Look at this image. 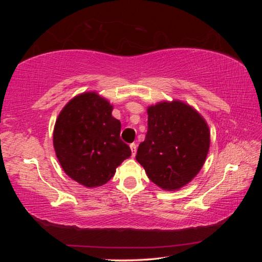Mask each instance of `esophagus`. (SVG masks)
<instances>
[{
	"label": "esophagus",
	"mask_w": 262,
	"mask_h": 262,
	"mask_svg": "<svg viewBox=\"0 0 262 262\" xmlns=\"http://www.w3.org/2000/svg\"><path fill=\"white\" fill-rule=\"evenodd\" d=\"M136 149H137L136 143H132V144H130V150H132V155H133V156H135Z\"/></svg>",
	"instance_id": "obj_1"
}]
</instances>
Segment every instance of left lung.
<instances>
[{
    "label": "left lung",
    "mask_w": 262,
    "mask_h": 262,
    "mask_svg": "<svg viewBox=\"0 0 262 262\" xmlns=\"http://www.w3.org/2000/svg\"><path fill=\"white\" fill-rule=\"evenodd\" d=\"M210 133L205 119L180 100L148 107V132L136 161L152 183L165 190L187 185L206 162Z\"/></svg>",
    "instance_id": "1"
}]
</instances>
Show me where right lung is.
Wrapping results in <instances>:
<instances>
[{
	"label": "right lung",
	"instance_id": "1",
	"mask_svg": "<svg viewBox=\"0 0 262 262\" xmlns=\"http://www.w3.org/2000/svg\"><path fill=\"white\" fill-rule=\"evenodd\" d=\"M113 106L97 92H84L68 101L56 119L53 144L70 178L85 187L107 183L132 151L120 139L121 122Z\"/></svg>",
	"mask_w": 262,
	"mask_h": 262
}]
</instances>
